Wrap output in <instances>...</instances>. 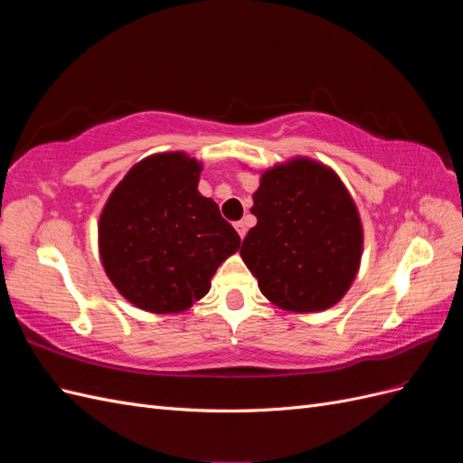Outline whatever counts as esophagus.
Listing matches in <instances>:
<instances>
[{
  "label": "esophagus",
  "mask_w": 463,
  "mask_h": 463,
  "mask_svg": "<svg viewBox=\"0 0 463 463\" xmlns=\"http://www.w3.org/2000/svg\"><path fill=\"white\" fill-rule=\"evenodd\" d=\"M233 228H235V232L240 233V237L243 240L245 233H247V226H245V223H243V222H235V223H233Z\"/></svg>",
  "instance_id": "obj_1"
}]
</instances>
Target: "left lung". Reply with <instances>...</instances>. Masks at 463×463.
I'll use <instances>...</instances> for the list:
<instances>
[{
    "label": "left lung",
    "mask_w": 463,
    "mask_h": 463,
    "mask_svg": "<svg viewBox=\"0 0 463 463\" xmlns=\"http://www.w3.org/2000/svg\"><path fill=\"white\" fill-rule=\"evenodd\" d=\"M240 255L259 289L288 313L326 311L352 288L363 255L357 204L330 165L293 156L260 170Z\"/></svg>",
    "instance_id": "obj_1"
}]
</instances>
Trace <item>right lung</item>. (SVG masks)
Returning <instances> with one entry per match:
<instances>
[{"label":"right lung","mask_w":463,"mask_h":463,"mask_svg":"<svg viewBox=\"0 0 463 463\" xmlns=\"http://www.w3.org/2000/svg\"><path fill=\"white\" fill-rule=\"evenodd\" d=\"M203 162L156 152L137 162L109 193L98 220V250L109 282L154 315L184 313L210 291L240 235L199 193Z\"/></svg>","instance_id":"right-lung-1"}]
</instances>
